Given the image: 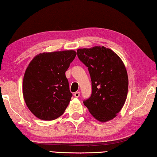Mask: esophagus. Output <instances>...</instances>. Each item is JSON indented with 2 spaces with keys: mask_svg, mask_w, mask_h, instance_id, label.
<instances>
[{
  "mask_svg": "<svg viewBox=\"0 0 157 157\" xmlns=\"http://www.w3.org/2000/svg\"><path fill=\"white\" fill-rule=\"evenodd\" d=\"M79 95H80V93H79V91H76L75 94H74V96H75V98H79Z\"/></svg>",
  "mask_w": 157,
  "mask_h": 157,
  "instance_id": "1",
  "label": "esophagus"
}]
</instances>
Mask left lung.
Instances as JSON below:
<instances>
[{"label":"left lung","mask_w":157,"mask_h":157,"mask_svg":"<svg viewBox=\"0 0 157 157\" xmlns=\"http://www.w3.org/2000/svg\"><path fill=\"white\" fill-rule=\"evenodd\" d=\"M79 60L88 67L92 94L84 105L101 123L112 120L125 102L128 76L123 61L116 53L104 46L77 50Z\"/></svg>","instance_id":"left-lung-1"}]
</instances>
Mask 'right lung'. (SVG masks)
<instances>
[{
    "mask_svg": "<svg viewBox=\"0 0 157 157\" xmlns=\"http://www.w3.org/2000/svg\"><path fill=\"white\" fill-rule=\"evenodd\" d=\"M77 55L75 50L43 52L26 68L23 94L28 108L37 118L52 121L64 112L72 94L65 73Z\"/></svg>",
    "mask_w": 157,
    "mask_h": 157,
    "instance_id": "right-lung-1",
    "label": "right lung"
}]
</instances>
